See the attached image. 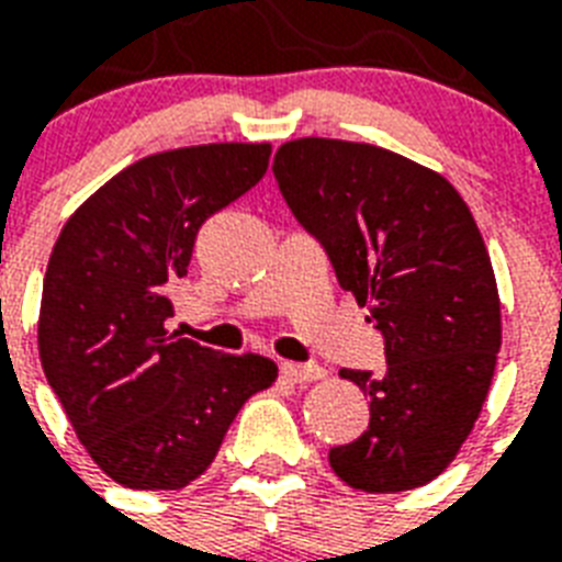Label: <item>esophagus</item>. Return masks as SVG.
Wrapping results in <instances>:
<instances>
[{"mask_svg": "<svg viewBox=\"0 0 562 562\" xmlns=\"http://www.w3.org/2000/svg\"><path fill=\"white\" fill-rule=\"evenodd\" d=\"M280 370L289 382H297V384L317 382V379H324L326 375V370L321 368V364H291V361H285Z\"/></svg>", "mask_w": 562, "mask_h": 562, "instance_id": "esophagus-1", "label": "esophagus"}]
</instances>
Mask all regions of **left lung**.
<instances>
[{
    "mask_svg": "<svg viewBox=\"0 0 562 562\" xmlns=\"http://www.w3.org/2000/svg\"><path fill=\"white\" fill-rule=\"evenodd\" d=\"M273 178L384 338L382 375L341 370L370 426L329 467L364 493L423 487L454 461L496 373L502 303L479 224L443 175L379 145L294 139Z\"/></svg>",
    "mask_w": 562,
    "mask_h": 562,
    "instance_id": "obj_1",
    "label": "left lung"
}]
</instances>
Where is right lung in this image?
<instances>
[{"mask_svg":"<svg viewBox=\"0 0 562 562\" xmlns=\"http://www.w3.org/2000/svg\"><path fill=\"white\" fill-rule=\"evenodd\" d=\"M268 143L151 154L75 210L48 256L37 347L75 435L131 490H180L206 472L254 393L265 356H221L166 329L198 229L256 187Z\"/></svg>","mask_w":562,"mask_h":562,"instance_id":"obj_1","label":"right lung"}]
</instances>
